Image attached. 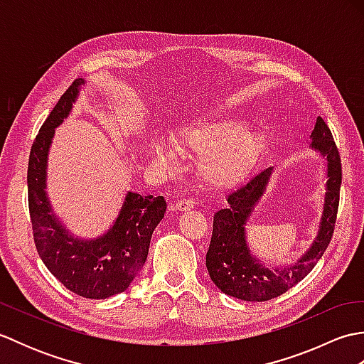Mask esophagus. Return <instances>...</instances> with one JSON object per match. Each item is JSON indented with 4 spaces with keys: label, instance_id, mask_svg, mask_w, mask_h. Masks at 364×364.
I'll list each match as a JSON object with an SVG mask.
<instances>
[{
    "label": "esophagus",
    "instance_id": "34e87169",
    "mask_svg": "<svg viewBox=\"0 0 364 364\" xmlns=\"http://www.w3.org/2000/svg\"><path fill=\"white\" fill-rule=\"evenodd\" d=\"M196 206V202L194 200H191V198H181V200H178V202L175 203V210H178V211H189V210H192V208Z\"/></svg>",
    "mask_w": 364,
    "mask_h": 364
}]
</instances>
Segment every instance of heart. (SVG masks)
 Here are the masks:
<instances>
[{
	"label": "heart",
	"mask_w": 364,
	"mask_h": 364,
	"mask_svg": "<svg viewBox=\"0 0 364 364\" xmlns=\"http://www.w3.org/2000/svg\"><path fill=\"white\" fill-rule=\"evenodd\" d=\"M261 144V134L247 128L241 119L192 125L173 137V146L181 154L202 158L198 162V178L206 188L214 191L241 183L257 159ZM150 154L154 164L166 172L176 170V154L162 139H153Z\"/></svg>",
	"instance_id": "b5f03b06"
}]
</instances>
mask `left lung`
I'll return each mask as SVG.
<instances>
[{"mask_svg": "<svg viewBox=\"0 0 364 364\" xmlns=\"http://www.w3.org/2000/svg\"><path fill=\"white\" fill-rule=\"evenodd\" d=\"M311 150L326 159V194L322 214L311 245L291 264L266 267L258 255H253L247 244L245 225L253 208L264 194L272 175V167L255 173L249 181L227 197V206L214 214L213 237L206 253V267L213 283L227 296L247 300L266 301L282 296L311 272L333 235L339 189H341V158L330 128L322 117L316 119L311 131Z\"/></svg>", "mask_w": 364, "mask_h": 364, "instance_id": "obj_1", "label": "left lung"}]
</instances>
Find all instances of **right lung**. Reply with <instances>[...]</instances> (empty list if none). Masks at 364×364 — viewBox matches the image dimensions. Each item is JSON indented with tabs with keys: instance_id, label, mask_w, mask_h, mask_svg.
<instances>
[{
	"instance_id": "1",
	"label": "right lung",
	"mask_w": 364,
	"mask_h": 364,
	"mask_svg": "<svg viewBox=\"0 0 364 364\" xmlns=\"http://www.w3.org/2000/svg\"><path fill=\"white\" fill-rule=\"evenodd\" d=\"M75 80L53 107L36 141L28 162V202L34 242L46 269L67 289L86 299H107L128 289L145 264L151 235L164 219L162 196H141L128 191L117 219L97 237H78L53 210L46 192L48 154L54 129L70 115L81 86Z\"/></svg>"
}]
</instances>
